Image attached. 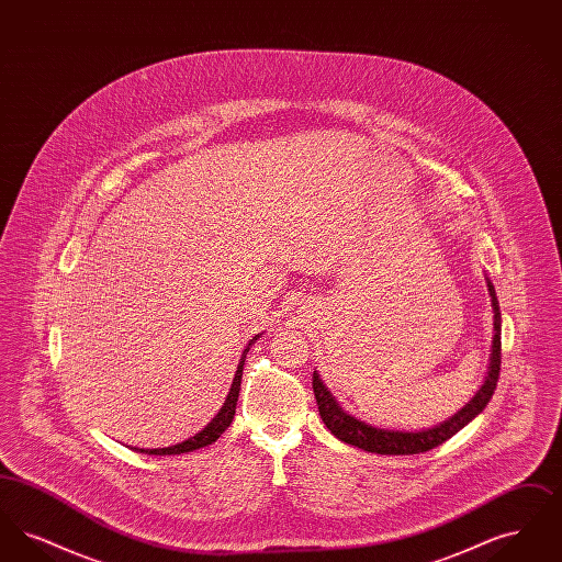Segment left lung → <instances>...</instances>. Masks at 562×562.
<instances>
[{
	"label": "left lung",
	"instance_id": "left-lung-1",
	"mask_svg": "<svg viewBox=\"0 0 562 562\" xmlns=\"http://www.w3.org/2000/svg\"><path fill=\"white\" fill-rule=\"evenodd\" d=\"M486 286L491 294V305H493V328H495V337H493V353H491V364H488V374L482 383L481 390L476 392V396L468 402L461 411H457L451 419L442 422L436 428L422 429V431H402V429H381L373 428L356 417H351L346 413L337 401L333 398V394L328 392V387L322 383L321 374L314 371V394L318 402V411H321L322 422L324 426L330 429L333 436H337L341 442H348L351 447H358L362 451L376 454H417L426 453L429 449L447 442L451 436H454L461 428H465L482 408L488 404L495 387H497V379H499V369H502V312H499V301L495 296V286L493 282L486 278Z\"/></svg>",
	"mask_w": 562,
	"mask_h": 562
}]
</instances>
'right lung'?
<instances>
[{
  "instance_id": "obj_1",
  "label": "right lung",
  "mask_w": 562,
  "mask_h": 562,
  "mask_svg": "<svg viewBox=\"0 0 562 562\" xmlns=\"http://www.w3.org/2000/svg\"><path fill=\"white\" fill-rule=\"evenodd\" d=\"M257 337H259V335H257ZM257 337H252V339L248 341L246 349L241 351L240 364H238V371H236V376H234L232 390H229L227 398H225V402H223L221 411L216 413V417H214L213 422H211L206 428L202 429V431H198L195 436H191V438H188V440H183V442H179V445H172V447H166V449H138V447H133V451H136V453L145 454H181L191 453V451H195V449H202V447H209V445H213L214 440H216V438H218V436H221L225 429L229 428V424L234 422V415H236V404H238V396H240L244 360H246V353H248L250 346L257 341Z\"/></svg>"
}]
</instances>
